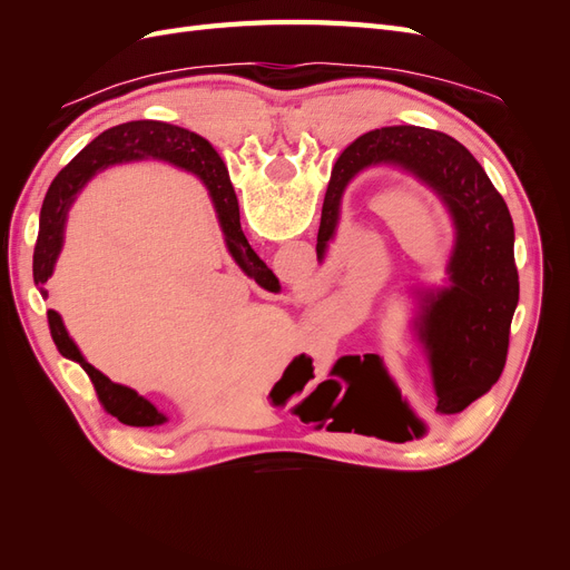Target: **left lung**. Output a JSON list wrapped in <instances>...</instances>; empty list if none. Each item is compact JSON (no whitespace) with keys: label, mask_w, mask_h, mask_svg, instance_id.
<instances>
[{"label":"left lung","mask_w":570,"mask_h":570,"mask_svg":"<svg viewBox=\"0 0 570 570\" xmlns=\"http://www.w3.org/2000/svg\"><path fill=\"white\" fill-rule=\"evenodd\" d=\"M375 164L411 170L435 189L454 218L452 285L428 297L419 323L433 366V409L438 416H452L490 392L507 364L509 327L519 306L513 220L485 168L454 137L419 126L377 128L356 137L333 166L321 212L318 258L335 233L344 187ZM366 366L368 356H342L333 375L356 383Z\"/></svg>","instance_id":"left-lung-1"}]
</instances>
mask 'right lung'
Masks as SVG:
<instances>
[{"mask_svg":"<svg viewBox=\"0 0 570 570\" xmlns=\"http://www.w3.org/2000/svg\"><path fill=\"white\" fill-rule=\"evenodd\" d=\"M164 159L176 164L185 170H193L197 174L206 187H209L216 214L220 220L223 235H226V245L233 254L235 262L239 264L247 275L271 289H278V278L268 271V266L254 254L249 247L247 237L239 228V206L235 189L230 185L228 170L223 166L216 149L199 137L197 132H189L178 126L161 124V120H130V124H120L109 130L101 132L99 137L85 147L78 157L68 164L61 174L51 183L47 189V197L40 209V230H38V243L36 254H32V278H36V287L45 292L47 281L51 278V271H55L57 256L61 252L63 243V223L66 214L71 209L78 189L88 183L99 168H107L118 161H132V159ZM49 318V331L51 340H55L57 350L61 356L78 361L90 375V381L97 390L99 402L105 409L116 416L120 423L135 425V428H151L166 423L164 413L147 402L145 396L137 394L130 387L111 383L105 373H99L95 366L82 358L73 340L68 337L63 321L57 312H47Z\"/></svg>","mask_w":570,"mask_h":570,"instance_id":"right-lung-1","label":"right lung"}]
</instances>
